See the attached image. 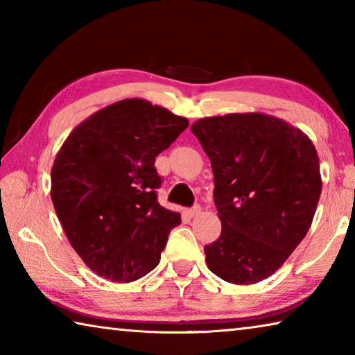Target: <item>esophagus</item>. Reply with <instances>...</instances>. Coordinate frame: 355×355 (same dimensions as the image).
I'll use <instances>...</instances> for the list:
<instances>
[{"mask_svg": "<svg viewBox=\"0 0 355 355\" xmlns=\"http://www.w3.org/2000/svg\"><path fill=\"white\" fill-rule=\"evenodd\" d=\"M200 211H202V208L199 205H196V207H192L189 209H186V214H188L189 218H196V216L200 214Z\"/></svg>", "mask_w": 355, "mask_h": 355, "instance_id": "34e87169", "label": "esophagus"}]
</instances>
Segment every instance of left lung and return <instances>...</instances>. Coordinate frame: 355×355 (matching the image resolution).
Segmentation results:
<instances>
[{
    "label": "left lung",
    "mask_w": 355,
    "mask_h": 355,
    "mask_svg": "<svg viewBox=\"0 0 355 355\" xmlns=\"http://www.w3.org/2000/svg\"><path fill=\"white\" fill-rule=\"evenodd\" d=\"M192 133L211 161L220 236L208 269L235 285L272 275L307 235L320 200V158L310 137L263 112L197 120Z\"/></svg>",
    "instance_id": "1"
}]
</instances>
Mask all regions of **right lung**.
I'll return each mask as SVG.
<instances>
[{"instance_id":"right-lung-1","label":"right lung","mask_w":355,"mask_h":355,"mask_svg":"<svg viewBox=\"0 0 355 355\" xmlns=\"http://www.w3.org/2000/svg\"><path fill=\"white\" fill-rule=\"evenodd\" d=\"M188 119L125 98L73 128L51 167V200L71 248L100 277L128 284L158 266L180 213L161 207L155 158Z\"/></svg>"}]
</instances>
